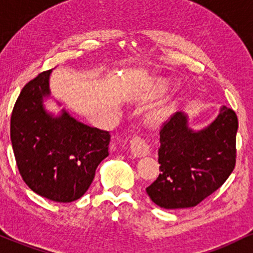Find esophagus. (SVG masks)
<instances>
[{"label": "esophagus", "instance_id": "34e87169", "mask_svg": "<svg viewBox=\"0 0 253 253\" xmlns=\"http://www.w3.org/2000/svg\"><path fill=\"white\" fill-rule=\"evenodd\" d=\"M130 150H131L134 157H146V155L149 154V146L143 138L135 136V137L130 141Z\"/></svg>", "mask_w": 253, "mask_h": 253}]
</instances>
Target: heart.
<instances>
[{
  "label": "heart",
  "mask_w": 253,
  "mask_h": 253,
  "mask_svg": "<svg viewBox=\"0 0 253 253\" xmlns=\"http://www.w3.org/2000/svg\"><path fill=\"white\" fill-rule=\"evenodd\" d=\"M163 88H164V86H161V84H158L157 86L158 92L163 90ZM167 112H169V104L167 103L159 104L157 107H154L152 111L148 112V115H147V121H148V123H150V124L160 123V122L163 121L165 117H166Z\"/></svg>",
  "instance_id": "1"
}]
</instances>
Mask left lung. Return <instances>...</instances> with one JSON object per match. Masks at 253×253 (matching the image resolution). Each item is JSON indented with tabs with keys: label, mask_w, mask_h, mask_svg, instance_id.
Instances as JSON below:
<instances>
[{
	"label": "left lung",
	"mask_w": 253,
	"mask_h": 253,
	"mask_svg": "<svg viewBox=\"0 0 253 253\" xmlns=\"http://www.w3.org/2000/svg\"><path fill=\"white\" fill-rule=\"evenodd\" d=\"M238 118L227 106L202 129L189 126V116L175 112L160 131L158 179L146 189L164 209L191 208L222 185L235 166Z\"/></svg>",
	"instance_id": "obj_1"
}]
</instances>
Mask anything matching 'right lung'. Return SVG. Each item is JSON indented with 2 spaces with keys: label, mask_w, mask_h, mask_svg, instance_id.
I'll return each instance as SVG.
<instances>
[{
  "label": "right lung",
  "mask_w": 253,
  "mask_h": 253,
  "mask_svg": "<svg viewBox=\"0 0 253 253\" xmlns=\"http://www.w3.org/2000/svg\"><path fill=\"white\" fill-rule=\"evenodd\" d=\"M51 73H41L22 88L10 118V140L28 188L53 202L69 203L88 190L96 167L109 155L111 136L64 109L58 115L47 111Z\"/></svg>",
  "instance_id": "1"
}]
</instances>
